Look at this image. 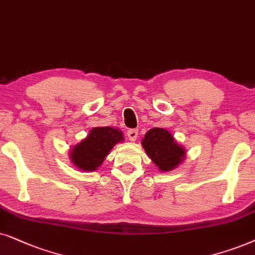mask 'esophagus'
<instances>
[{
    "label": "esophagus",
    "mask_w": 255,
    "mask_h": 255,
    "mask_svg": "<svg viewBox=\"0 0 255 255\" xmlns=\"http://www.w3.org/2000/svg\"><path fill=\"white\" fill-rule=\"evenodd\" d=\"M137 135H138L137 129H130V130H128V133H127V136H128V138H129V141H131V142L136 141Z\"/></svg>",
    "instance_id": "esophagus-1"
}]
</instances>
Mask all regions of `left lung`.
<instances>
[{"mask_svg":"<svg viewBox=\"0 0 255 255\" xmlns=\"http://www.w3.org/2000/svg\"><path fill=\"white\" fill-rule=\"evenodd\" d=\"M141 143L151 161L162 171L174 170L185 158L184 148L177 144L172 135L163 128L148 130Z\"/></svg>","mask_w":255,"mask_h":255,"instance_id":"8db88e82","label":"left lung"}]
</instances>
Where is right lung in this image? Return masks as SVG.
Instances as JSON below:
<instances>
[{"mask_svg":"<svg viewBox=\"0 0 255 255\" xmlns=\"http://www.w3.org/2000/svg\"><path fill=\"white\" fill-rule=\"evenodd\" d=\"M124 140L122 131L113 127H94L80 143L71 149L70 159L83 171H94L103 164L106 156Z\"/></svg>","mask_w":255,"mask_h":255,"instance_id":"1","label":"right lung"}]
</instances>
